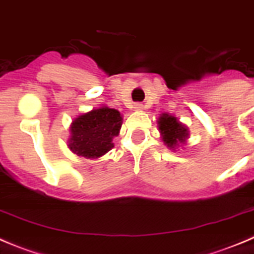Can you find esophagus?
Instances as JSON below:
<instances>
[{"label":"esophagus","instance_id":"34e87169","mask_svg":"<svg viewBox=\"0 0 254 254\" xmlns=\"http://www.w3.org/2000/svg\"><path fill=\"white\" fill-rule=\"evenodd\" d=\"M134 109H135V110H143L144 106L141 104H135L134 105Z\"/></svg>","mask_w":254,"mask_h":254}]
</instances>
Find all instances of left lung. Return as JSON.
Masks as SVG:
<instances>
[{
    "label": "left lung",
    "instance_id": "obj_1",
    "mask_svg": "<svg viewBox=\"0 0 254 254\" xmlns=\"http://www.w3.org/2000/svg\"><path fill=\"white\" fill-rule=\"evenodd\" d=\"M158 127L164 144L175 149L180 143H185L189 136V130L177 119L168 114H162L158 119Z\"/></svg>",
    "mask_w": 254,
    "mask_h": 254
}]
</instances>
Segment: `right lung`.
<instances>
[{
    "instance_id": "obj_1",
    "label": "right lung",
    "mask_w": 254,
    "mask_h": 254,
    "mask_svg": "<svg viewBox=\"0 0 254 254\" xmlns=\"http://www.w3.org/2000/svg\"><path fill=\"white\" fill-rule=\"evenodd\" d=\"M122 124L120 113L106 106L79 115L70 125L68 147L84 158H99L113 149V138L119 135Z\"/></svg>"
}]
</instances>
